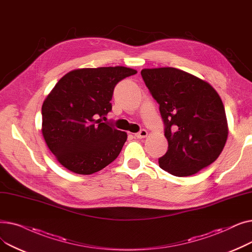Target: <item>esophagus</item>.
<instances>
[{
	"label": "esophagus",
	"instance_id": "esophagus-1",
	"mask_svg": "<svg viewBox=\"0 0 252 252\" xmlns=\"http://www.w3.org/2000/svg\"><path fill=\"white\" fill-rule=\"evenodd\" d=\"M148 136V131L146 129H141L139 133L135 134V137L137 139H143V138H146Z\"/></svg>",
	"mask_w": 252,
	"mask_h": 252
}]
</instances>
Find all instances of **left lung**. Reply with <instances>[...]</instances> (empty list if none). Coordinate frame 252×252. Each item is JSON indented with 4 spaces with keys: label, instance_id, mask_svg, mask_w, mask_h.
<instances>
[{
    "label": "left lung",
    "instance_id": "8db88e82",
    "mask_svg": "<svg viewBox=\"0 0 252 252\" xmlns=\"http://www.w3.org/2000/svg\"><path fill=\"white\" fill-rule=\"evenodd\" d=\"M152 97L159 104L168 142L159 166L177 177L195 175L217 160L227 142L226 111L210 84L174 67L141 71Z\"/></svg>",
    "mask_w": 252,
    "mask_h": 252
}]
</instances>
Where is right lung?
Wrapping results in <instances>:
<instances>
[{"mask_svg":"<svg viewBox=\"0 0 252 252\" xmlns=\"http://www.w3.org/2000/svg\"><path fill=\"white\" fill-rule=\"evenodd\" d=\"M136 73L125 66L74 69L50 92L42 106V134L65 168L92 175L121 153L126 133L101 123L99 117L111 110L116 84Z\"/></svg>","mask_w":252,"mask_h":252,"instance_id":"obj_1","label":"right lung"}]
</instances>
